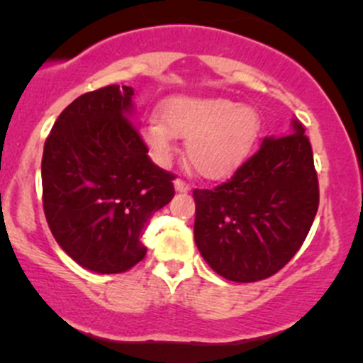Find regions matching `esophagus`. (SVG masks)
I'll use <instances>...</instances> for the list:
<instances>
[{
    "mask_svg": "<svg viewBox=\"0 0 363 363\" xmlns=\"http://www.w3.org/2000/svg\"><path fill=\"white\" fill-rule=\"evenodd\" d=\"M174 188H175V191L186 193V191H189V189H191V186H189L186 181H182V179H175Z\"/></svg>",
    "mask_w": 363,
    "mask_h": 363,
    "instance_id": "34e87169",
    "label": "esophagus"
}]
</instances>
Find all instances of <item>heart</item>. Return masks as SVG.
<instances>
[{"mask_svg": "<svg viewBox=\"0 0 363 363\" xmlns=\"http://www.w3.org/2000/svg\"><path fill=\"white\" fill-rule=\"evenodd\" d=\"M258 112L226 98H174L142 128L149 156L163 167L186 138V156L207 179L232 174L250 156L259 137Z\"/></svg>", "mask_w": 363, "mask_h": 363, "instance_id": "obj_1", "label": "heart"}]
</instances>
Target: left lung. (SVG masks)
<instances>
[{"mask_svg":"<svg viewBox=\"0 0 363 363\" xmlns=\"http://www.w3.org/2000/svg\"><path fill=\"white\" fill-rule=\"evenodd\" d=\"M195 242L214 272L255 283L279 272L309 233L320 203L313 149L302 123L262 147L230 181L195 189Z\"/></svg>","mask_w":363,"mask_h":363,"instance_id":"1","label":"left lung"}]
</instances>
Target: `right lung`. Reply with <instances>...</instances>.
<instances>
[{
  "mask_svg": "<svg viewBox=\"0 0 363 363\" xmlns=\"http://www.w3.org/2000/svg\"><path fill=\"white\" fill-rule=\"evenodd\" d=\"M133 87L82 94L60 113L42 158L43 212L73 262L121 274L144 259L151 216L174 199V175L147 156L131 123Z\"/></svg>",
  "mask_w": 363,
  "mask_h": 363,
  "instance_id": "right-lung-1",
  "label": "right lung"
}]
</instances>
